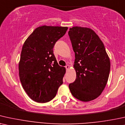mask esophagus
<instances>
[{
  "label": "esophagus",
  "mask_w": 125,
  "mask_h": 125,
  "mask_svg": "<svg viewBox=\"0 0 125 125\" xmlns=\"http://www.w3.org/2000/svg\"><path fill=\"white\" fill-rule=\"evenodd\" d=\"M69 67H70V66H69V65H68V64H67V65H66V66H65V68L66 69V70L69 69Z\"/></svg>",
  "instance_id": "34e87169"
}]
</instances>
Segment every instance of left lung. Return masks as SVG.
Masks as SVG:
<instances>
[{
    "label": "left lung",
    "mask_w": 125,
    "mask_h": 125,
    "mask_svg": "<svg viewBox=\"0 0 125 125\" xmlns=\"http://www.w3.org/2000/svg\"><path fill=\"white\" fill-rule=\"evenodd\" d=\"M69 36L75 52V81L69 87L75 98L83 102L100 95L107 84L110 62L104 43L89 28L73 27Z\"/></svg>",
    "instance_id": "8db88e82"
}]
</instances>
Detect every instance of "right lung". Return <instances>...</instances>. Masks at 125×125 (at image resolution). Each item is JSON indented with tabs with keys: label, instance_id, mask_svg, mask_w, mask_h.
<instances>
[{
	"label": "right lung",
	"instance_id": "1",
	"mask_svg": "<svg viewBox=\"0 0 125 125\" xmlns=\"http://www.w3.org/2000/svg\"><path fill=\"white\" fill-rule=\"evenodd\" d=\"M67 29V27H39L23 44L19 64L20 80L29 97L36 102L52 100L63 83L66 70L58 64L53 48Z\"/></svg>",
	"mask_w": 125,
	"mask_h": 125
}]
</instances>
